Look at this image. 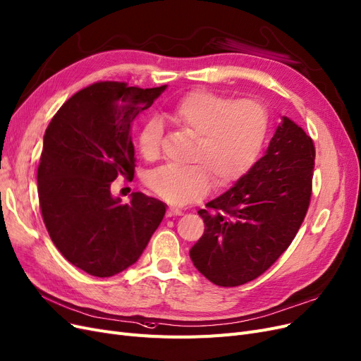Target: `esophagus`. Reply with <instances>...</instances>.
<instances>
[{"instance_id": "34e87169", "label": "esophagus", "mask_w": 361, "mask_h": 361, "mask_svg": "<svg viewBox=\"0 0 361 361\" xmlns=\"http://www.w3.org/2000/svg\"><path fill=\"white\" fill-rule=\"evenodd\" d=\"M183 212L178 210V208H173V207H169L168 212H166V216L168 217H172V216H181Z\"/></svg>"}]
</instances>
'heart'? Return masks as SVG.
I'll use <instances>...</instances> for the list:
<instances>
[{"mask_svg": "<svg viewBox=\"0 0 361 361\" xmlns=\"http://www.w3.org/2000/svg\"><path fill=\"white\" fill-rule=\"evenodd\" d=\"M171 118L183 130L196 137L188 168L166 165L147 177L148 188L172 205H185L201 200L216 184H229L240 178L259 156L269 114L253 99L234 102L207 90H195L181 97L171 109ZM164 126L148 118L139 130L141 154L154 160L160 153Z\"/></svg>", "mask_w": 361, "mask_h": 361, "instance_id": "1", "label": "heart"}]
</instances>
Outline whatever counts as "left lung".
<instances>
[{"label":"left lung","mask_w":361,"mask_h":361,"mask_svg":"<svg viewBox=\"0 0 361 361\" xmlns=\"http://www.w3.org/2000/svg\"><path fill=\"white\" fill-rule=\"evenodd\" d=\"M315 147L282 117L265 154L229 190L200 210L205 231L190 249L193 265L219 286L261 276L288 249L307 213Z\"/></svg>","instance_id":"1"}]
</instances>
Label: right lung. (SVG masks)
<instances>
[{"label":"right lung","instance_id":"add662e5","mask_svg":"<svg viewBox=\"0 0 361 361\" xmlns=\"http://www.w3.org/2000/svg\"><path fill=\"white\" fill-rule=\"evenodd\" d=\"M166 90L97 82L54 115L37 169L43 222L63 257L96 277L129 269L164 220L166 204L133 192L129 204L111 183L135 176L132 123Z\"/></svg>","mask_w":361,"mask_h":361}]
</instances>
